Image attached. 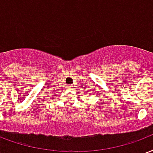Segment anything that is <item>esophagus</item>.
I'll return each mask as SVG.
<instances>
[{
  "label": "esophagus",
  "instance_id": "1",
  "mask_svg": "<svg viewBox=\"0 0 153 153\" xmlns=\"http://www.w3.org/2000/svg\"><path fill=\"white\" fill-rule=\"evenodd\" d=\"M70 87H71V86H70Z\"/></svg>",
  "mask_w": 153,
  "mask_h": 153
}]
</instances>
